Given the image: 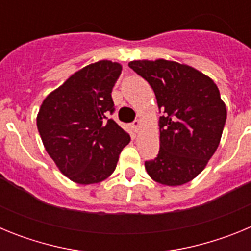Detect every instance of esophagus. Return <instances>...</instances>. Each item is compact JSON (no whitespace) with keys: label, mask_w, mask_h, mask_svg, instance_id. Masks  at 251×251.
Listing matches in <instances>:
<instances>
[{"label":"esophagus","mask_w":251,"mask_h":251,"mask_svg":"<svg viewBox=\"0 0 251 251\" xmlns=\"http://www.w3.org/2000/svg\"><path fill=\"white\" fill-rule=\"evenodd\" d=\"M132 127H133V130H134V132H138L139 128H141V121H138V119H137V121L133 122Z\"/></svg>","instance_id":"obj_1"}]
</instances>
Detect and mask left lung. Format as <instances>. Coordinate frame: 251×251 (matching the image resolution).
<instances>
[{
  "mask_svg": "<svg viewBox=\"0 0 251 251\" xmlns=\"http://www.w3.org/2000/svg\"><path fill=\"white\" fill-rule=\"evenodd\" d=\"M129 68L148 81L159 113V152L145 167L166 186L190 182L202 172L219 147L226 106L216 84L185 64L134 60Z\"/></svg>",
  "mask_w": 251,
  "mask_h": 251,
  "instance_id": "left-lung-1",
  "label": "left lung"
}]
</instances>
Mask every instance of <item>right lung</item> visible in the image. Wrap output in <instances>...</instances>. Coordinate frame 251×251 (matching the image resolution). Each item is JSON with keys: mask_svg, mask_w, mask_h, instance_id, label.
I'll use <instances>...</instances> for the list:
<instances>
[{"mask_svg": "<svg viewBox=\"0 0 251 251\" xmlns=\"http://www.w3.org/2000/svg\"><path fill=\"white\" fill-rule=\"evenodd\" d=\"M122 65L109 60L73 74L45 98L37 129L61 174L80 185L101 182L114 172L130 137L108 115L114 112L112 90Z\"/></svg>", "mask_w": 251, "mask_h": 251, "instance_id": "right-lung-1", "label": "right lung"}]
</instances>
